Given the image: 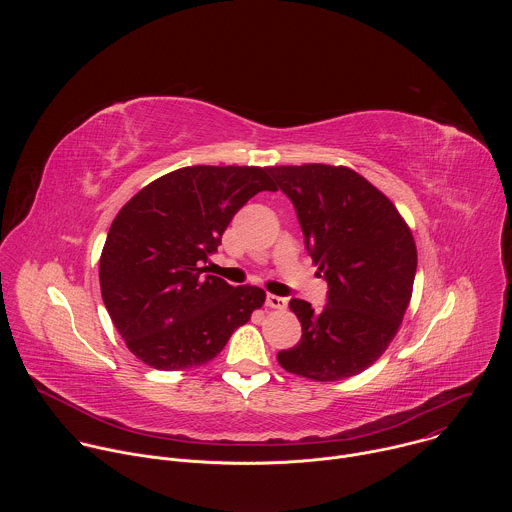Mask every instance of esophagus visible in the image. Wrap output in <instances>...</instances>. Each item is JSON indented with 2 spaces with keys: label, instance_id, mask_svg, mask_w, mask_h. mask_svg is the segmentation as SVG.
Wrapping results in <instances>:
<instances>
[{
  "label": "esophagus",
  "instance_id": "1",
  "mask_svg": "<svg viewBox=\"0 0 512 512\" xmlns=\"http://www.w3.org/2000/svg\"><path fill=\"white\" fill-rule=\"evenodd\" d=\"M265 304H267L269 308H273V310H285V308H287V300L281 298V296H273V294H267Z\"/></svg>",
  "mask_w": 512,
  "mask_h": 512
}]
</instances>
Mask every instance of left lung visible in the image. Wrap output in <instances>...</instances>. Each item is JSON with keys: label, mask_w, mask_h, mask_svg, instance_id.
I'll list each match as a JSON object with an SVG mask.
<instances>
[{"label": "left lung", "mask_w": 512, "mask_h": 512, "mask_svg": "<svg viewBox=\"0 0 512 512\" xmlns=\"http://www.w3.org/2000/svg\"><path fill=\"white\" fill-rule=\"evenodd\" d=\"M294 202L306 249L328 281V304L294 298L302 340L277 352L287 373L328 383L369 369L395 338L417 269L413 235L395 204L346 166H273Z\"/></svg>", "instance_id": "left-lung-1"}]
</instances>
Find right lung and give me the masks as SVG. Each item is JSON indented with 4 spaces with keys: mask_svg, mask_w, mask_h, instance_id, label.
<instances>
[{
    "mask_svg": "<svg viewBox=\"0 0 512 512\" xmlns=\"http://www.w3.org/2000/svg\"><path fill=\"white\" fill-rule=\"evenodd\" d=\"M269 168L188 166L141 188L115 216L99 261L105 308L127 348L158 371L200 367L265 302L208 275V257Z\"/></svg>",
    "mask_w": 512,
    "mask_h": 512,
    "instance_id": "1",
    "label": "right lung"
}]
</instances>
